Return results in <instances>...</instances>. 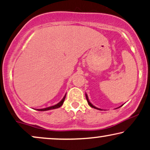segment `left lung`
<instances>
[{"mask_svg": "<svg viewBox=\"0 0 150 150\" xmlns=\"http://www.w3.org/2000/svg\"><path fill=\"white\" fill-rule=\"evenodd\" d=\"M86 99H87V101H88V105H90V107H92V108H94V109H98V110H101L100 109H99V108H98V107H95V106H94L90 102V100H89V99H88V95H87V94H86ZM122 105H121V106H122ZM120 106V107H121Z\"/></svg>", "mask_w": 150, "mask_h": 150, "instance_id": "8db88e82", "label": "left lung"}]
</instances>
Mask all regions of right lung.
<instances>
[{"mask_svg": "<svg viewBox=\"0 0 150 150\" xmlns=\"http://www.w3.org/2000/svg\"><path fill=\"white\" fill-rule=\"evenodd\" d=\"M66 98V94H65L64 96L63 97V98L61 100L60 102H59L58 104L53 105V106H51V107H48L47 108H43V109H37V111H48V110H51V109H57V108H59V107H60L62 106L63 103H64V99Z\"/></svg>", "mask_w": 150, "mask_h": 150, "instance_id": "1", "label": "right lung"}]
</instances>
